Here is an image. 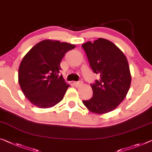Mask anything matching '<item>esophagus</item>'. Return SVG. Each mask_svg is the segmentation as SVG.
<instances>
[{
  "mask_svg": "<svg viewBox=\"0 0 152 152\" xmlns=\"http://www.w3.org/2000/svg\"><path fill=\"white\" fill-rule=\"evenodd\" d=\"M74 86L75 87H79V86H81L83 84V81H75L73 82Z\"/></svg>",
  "mask_w": 152,
  "mask_h": 152,
  "instance_id": "obj_1",
  "label": "esophagus"
}]
</instances>
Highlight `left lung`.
<instances>
[{
    "mask_svg": "<svg viewBox=\"0 0 152 152\" xmlns=\"http://www.w3.org/2000/svg\"><path fill=\"white\" fill-rule=\"evenodd\" d=\"M82 48L93 72L100 75L99 80L91 84L92 97L83 103L92 113H109L123 101L130 89L131 74L127 58L120 48L105 39L86 42Z\"/></svg>",
    "mask_w": 152,
    "mask_h": 152,
    "instance_id": "8db88e82",
    "label": "left lung"
}]
</instances>
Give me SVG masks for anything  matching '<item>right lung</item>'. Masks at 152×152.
Returning a JSON list of instances; mask_svg holds the SVG:
<instances>
[{
  "label": "right lung",
  "mask_w": 152,
  "mask_h": 152,
  "mask_svg": "<svg viewBox=\"0 0 152 152\" xmlns=\"http://www.w3.org/2000/svg\"><path fill=\"white\" fill-rule=\"evenodd\" d=\"M75 45L45 39L36 44L24 56L18 71V82L28 100L39 108L55 106L69 87L60 75V62Z\"/></svg>",
  "instance_id": "add662e5"
}]
</instances>
